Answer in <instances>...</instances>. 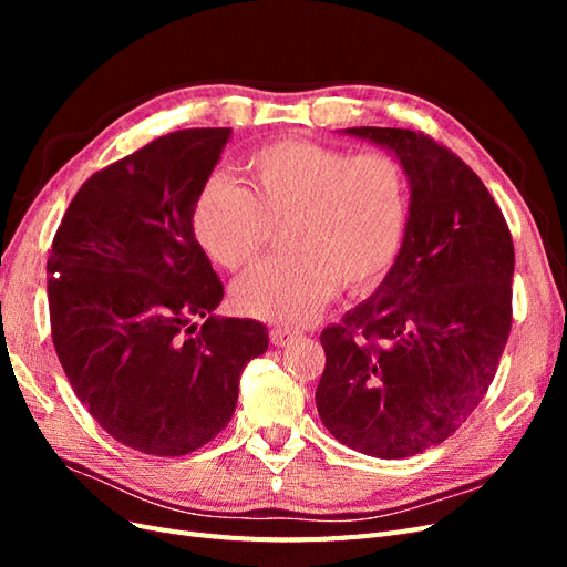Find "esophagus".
Wrapping results in <instances>:
<instances>
[{"mask_svg": "<svg viewBox=\"0 0 567 567\" xmlns=\"http://www.w3.org/2000/svg\"><path fill=\"white\" fill-rule=\"evenodd\" d=\"M298 338H300L298 331H293V329H281V326H277V329L269 331L271 346H277V348H288L290 342L298 340Z\"/></svg>", "mask_w": 567, "mask_h": 567, "instance_id": "esophagus-1", "label": "esophagus"}]
</instances>
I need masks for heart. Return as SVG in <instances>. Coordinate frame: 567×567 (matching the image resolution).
Returning a JSON list of instances; mask_svg holds the SVG:
<instances>
[{"mask_svg": "<svg viewBox=\"0 0 567 567\" xmlns=\"http://www.w3.org/2000/svg\"><path fill=\"white\" fill-rule=\"evenodd\" d=\"M250 192L213 177L194 203V231L217 265L246 267L286 227L290 255L269 257L231 288L246 317L300 326L338 288L369 293L398 265L411 219L404 165L383 151L352 153L305 140H279L246 158Z\"/></svg>", "mask_w": 567, "mask_h": 567, "instance_id": "b5f03b06", "label": "heart"}]
</instances>
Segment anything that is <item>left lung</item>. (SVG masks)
<instances>
[{"label": "left lung", "instance_id": "left-lung-1", "mask_svg": "<svg viewBox=\"0 0 567 567\" xmlns=\"http://www.w3.org/2000/svg\"><path fill=\"white\" fill-rule=\"evenodd\" d=\"M394 151L411 184L398 265L321 331L317 409L348 447L404 458L456 433L485 398L513 321V238L485 184L433 136L350 127Z\"/></svg>", "mask_w": 567, "mask_h": 567}]
</instances>
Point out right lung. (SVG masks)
I'll use <instances>...</instances> for the list:
<instances>
[{"label":"right lung","instance_id":"1","mask_svg":"<svg viewBox=\"0 0 567 567\" xmlns=\"http://www.w3.org/2000/svg\"><path fill=\"white\" fill-rule=\"evenodd\" d=\"M229 134L169 132L99 169L51 244L59 362L92 419L142 454L184 456L225 431L238 375L269 346L265 323L213 315L225 286L192 225Z\"/></svg>","mask_w":567,"mask_h":567}]
</instances>
